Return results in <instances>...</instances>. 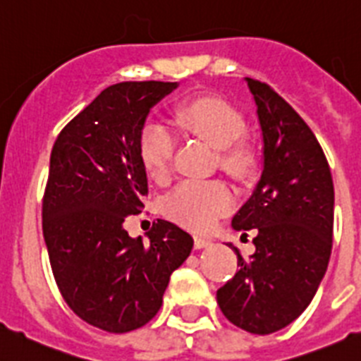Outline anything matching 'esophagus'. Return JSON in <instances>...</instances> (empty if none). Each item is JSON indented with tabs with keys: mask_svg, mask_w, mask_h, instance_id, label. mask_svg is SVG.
Instances as JSON below:
<instances>
[{
	"mask_svg": "<svg viewBox=\"0 0 361 361\" xmlns=\"http://www.w3.org/2000/svg\"><path fill=\"white\" fill-rule=\"evenodd\" d=\"M212 240H208V238H203V237H194V247L196 249H203L207 247V245H210Z\"/></svg>",
	"mask_w": 361,
	"mask_h": 361,
	"instance_id": "34e87169",
	"label": "esophagus"
}]
</instances>
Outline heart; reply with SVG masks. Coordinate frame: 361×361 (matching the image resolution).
I'll use <instances>...</instances> for the list:
<instances>
[{
    "label": "heart",
    "instance_id": "b5f03b06",
    "mask_svg": "<svg viewBox=\"0 0 361 361\" xmlns=\"http://www.w3.org/2000/svg\"><path fill=\"white\" fill-rule=\"evenodd\" d=\"M176 123L185 133L197 137L219 149V161L226 171L242 174L249 167V151L240 142L245 121L237 110L219 97H197L180 104ZM176 137L165 124L149 121L139 139L144 169L153 180L165 181L171 174ZM233 194L222 181L185 180L165 196L164 212L196 231H208L221 215L231 210Z\"/></svg>",
    "mask_w": 361,
    "mask_h": 361
}]
</instances>
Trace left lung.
Instances as JSON below:
<instances>
[{
  "instance_id": "left-lung-1",
  "label": "left lung",
  "mask_w": 361,
  "mask_h": 361,
  "mask_svg": "<svg viewBox=\"0 0 361 361\" xmlns=\"http://www.w3.org/2000/svg\"><path fill=\"white\" fill-rule=\"evenodd\" d=\"M264 135V171L235 214V230H257V251L217 290L224 317L255 335L285 328L312 302L333 245L331 171L308 124L274 89L245 78ZM245 235V233H244Z\"/></svg>"
}]
</instances>
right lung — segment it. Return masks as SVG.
Instances as JSON below:
<instances>
[{"instance_id": "1", "label": "right lung", "mask_w": 361, "mask_h": 361, "mask_svg": "<svg viewBox=\"0 0 361 361\" xmlns=\"http://www.w3.org/2000/svg\"><path fill=\"white\" fill-rule=\"evenodd\" d=\"M178 83L123 82L66 124L49 158L42 233L53 276L87 324L128 333L160 310L169 278L190 255L187 231L158 219L149 242L124 230L147 196L139 139L154 104Z\"/></svg>"}]
</instances>
